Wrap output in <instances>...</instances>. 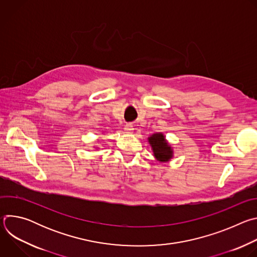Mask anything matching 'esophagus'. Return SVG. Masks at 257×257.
Here are the masks:
<instances>
[{
	"label": "esophagus",
	"mask_w": 257,
	"mask_h": 257,
	"mask_svg": "<svg viewBox=\"0 0 257 257\" xmlns=\"http://www.w3.org/2000/svg\"><path fill=\"white\" fill-rule=\"evenodd\" d=\"M124 130H125V133H127V134H132V133H133V130H134L133 125H132L131 123H127V124L125 125V127H124Z\"/></svg>",
	"instance_id": "34e87169"
}]
</instances>
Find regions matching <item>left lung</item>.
Segmentation results:
<instances>
[{
	"mask_svg": "<svg viewBox=\"0 0 257 257\" xmlns=\"http://www.w3.org/2000/svg\"><path fill=\"white\" fill-rule=\"evenodd\" d=\"M148 141L152 146L155 159L160 163H168L174 158V150L166 136L162 132H157L148 137Z\"/></svg>",
	"mask_w": 257,
	"mask_h": 257,
	"instance_id": "8db88e82",
	"label": "left lung"
}]
</instances>
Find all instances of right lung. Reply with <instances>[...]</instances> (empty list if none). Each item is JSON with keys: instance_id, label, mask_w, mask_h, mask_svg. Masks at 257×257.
I'll return each instance as SVG.
<instances>
[{"instance_id": "add662e5", "label": "right lung", "mask_w": 257, "mask_h": 257, "mask_svg": "<svg viewBox=\"0 0 257 257\" xmlns=\"http://www.w3.org/2000/svg\"><path fill=\"white\" fill-rule=\"evenodd\" d=\"M95 150H98V149H97V148H96V149H95Z\"/></svg>"}]
</instances>
